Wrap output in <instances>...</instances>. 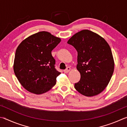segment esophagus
<instances>
[{
	"mask_svg": "<svg viewBox=\"0 0 127 127\" xmlns=\"http://www.w3.org/2000/svg\"><path fill=\"white\" fill-rule=\"evenodd\" d=\"M70 70V68L69 67V66H68V67H67V68H66V69H65V70H64V72L65 73H68L69 72Z\"/></svg>",
	"mask_w": 127,
	"mask_h": 127,
	"instance_id": "obj_1",
	"label": "esophagus"
}]
</instances>
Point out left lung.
Instances as JSON below:
<instances>
[{
  "instance_id": "8db88e82",
  "label": "left lung",
  "mask_w": 127,
  "mask_h": 127,
  "mask_svg": "<svg viewBox=\"0 0 127 127\" xmlns=\"http://www.w3.org/2000/svg\"><path fill=\"white\" fill-rule=\"evenodd\" d=\"M67 43L78 52L77 69L81 78L74 88L87 97L97 95L108 85L114 69L110 46L101 36L88 30L75 33Z\"/></svg>"
}]
</instances>
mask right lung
<instances>
[{
  "label": "right lung",
  "instance_id": "add662e5",
  "mask_svg": "<svg viewBox=\"0 0 127 127\" xmlns=\"http://www.w3.org/2000/svg\"><path fill=\"white\" fill-rule=\"evenodd\" d=\"M61 41L47 31H41L25 38L15 54L14 74L21 85L31 93H45L55 85L61 73L55 69L51 51Z\"/></svg>",
  "mask_w": 127,
  "mask_h": 127
}]
</instances>
